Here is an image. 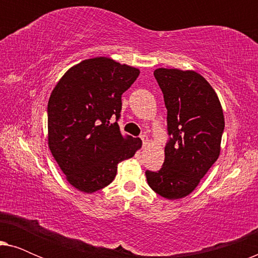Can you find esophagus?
Wrapping results in <instances>:
<instances>
[{
  "instance_id": "1",
  "label": "esophagus",
  "mask_w": 258,
  "mask_h": 258,
  "mask_svg": "<svg viewBox=\"0 0 258 258\" xmlns=\"http://www.w3.org/2000/svg\"><path fill=\"white\" fill-rule=\"evenodd\" d=\"M141 140H142V144H143V147L148 146V143H149V139H148V136H147V135H142V136H141Z\"/></svg>"
}]
</instances>
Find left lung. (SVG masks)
Wrapping results in <instances>:
<instances>
[{"label":"left lung","instance_id":"obj_1","mask_svg":"<svg viewBox=\"0 0 258 258\" xmlns=\"http://www.w3.org/2000/svg\"><path fill=\"white\" fill-rule=\"evenodd\" d=\"M170 140L160 171H146L148 184L168 200L191 194L221 153L224 116L213 87L194 70L158 68Z\"/></svg>","mask_w":258,"mask_h":258}]
</instances>
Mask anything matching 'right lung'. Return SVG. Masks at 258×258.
<instances>
[{"label":"right lung","instance_id":"right-lung-1","mask_svg":"<svg viewBox=\"0 0 258 258\" xmlns=\"http://www.w3.org/2000/svg\"><path fill=\"white\" fill-rule=\"evenodd\" d=\"M140 75L109 57L84 59L61 77L48 102V146L67 181L91 194L114 181L119 162L142 141L123 136L117 122L122 94Z\"/></svg>","mask_w":258,"mask_h":258}]
</instances>
